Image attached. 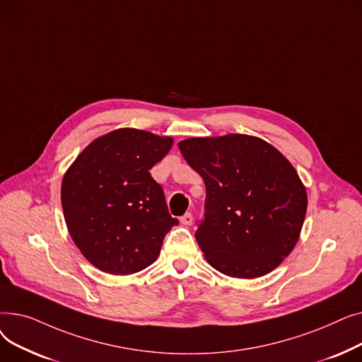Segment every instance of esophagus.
Wrapping results in <instances>:
<instances>
[{"instance_id": "obj_1", "label": "esophagus", "mask_w": 362, "mask_h": 362, "mask_svg": "<svg viewBox=\"0 0 362 362\" xmlns=\"http://www.w3.org/2000/svg\"><path fill=\"white\" fill-rule=\"evenodd\" d=\"M192 221H194V216H192V213H186V214H183V216L180 217V223H182V224H185V226H191V224H192Z\"/></svg>"}]
</instances>
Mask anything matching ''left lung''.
Instances as JSON below:
<instances>
[{"label":"left lung","instance_id":"1","mask_svg":"<svg viewBox=\"0 0 362 362\" xmlns=\"http://www.w3.org/2000/svg\"><path fill=\"white\" fill-rule=\"evenodd\" d=\"M179 149L205 183L197 242L220 273L255 279L274 270L298 242L307 191L296 170L248 135L191 138Z\"/></svg>","mask_w":362,"mask_h":362}]
</instances>
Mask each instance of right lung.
Wrapping results in <instances>:
<instances>
[{
	"label": "right lung",
	"instance_id": "1",
	"mask_svg": "<svg viewBox=\"0 0 362 362\" xmlns=\"http://www.w3.org/2000/svg\"><path fill=\"white\" fill-rule=\"evenodd\" d=\"M171 145V138L119 129L89 144L64 175L67 229L101 272L126 276L146 269L160 255L164 236L179 224L149 173Z\"/></svg>",
	"mask_w": 362,
	"mask_h": 362
}]
</instances>
